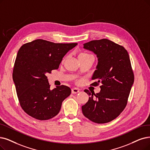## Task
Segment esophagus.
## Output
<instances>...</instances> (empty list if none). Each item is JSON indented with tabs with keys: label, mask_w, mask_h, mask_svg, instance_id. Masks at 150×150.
<instances>
[{
	"label": "esophagus",
	"mask_w": 150,
	"mask_h": 150,
	"mask_svg": "<svg viewBox=\"0 0 150 150\" xmlns=\"http://www.w3.org/2000/svg\"><path fill=\"white\" fill-rule=\"evenodd\" d=\"M78 92H79V90L78 88H72L71 89V93H72L74 94V93H78Z\"/></svg>",
	"instance_id": "1"
}]
</instances>
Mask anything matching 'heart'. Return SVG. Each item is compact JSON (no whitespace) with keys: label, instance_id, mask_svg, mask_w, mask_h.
Segmentation results:
<instances>
[{"label":"heart","instance_id":"heart-1","mask_svg":"<svg viewBox=\"0 0 150 150\" xmlns=\"http://www.w3.org/2000/svg\"><path fill=\"white\" fill-rule=\"evenodd\" d=\"M90 57H93L91 54H90L88 53L87 52H81L79 55V59H84Z\"/></svg>","mask_w":150,"mask_h":150}]
</instances>
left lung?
<instances>
[{
  "label": "left lung",
  "instance_id": "obj_1",
  "mask_svg": "<svg viewBox=\"0 0 150 150\" xmlns=\"http://www.w3.org/2000/svg\"><path fill=\"white\" fill-rule=\"evenodd\" d=\"M83 48L98 57L97 69L92 77L94 82L91 85H101L100 92L96 94L84 90L90 97L82 106V113L95 123L111 122L126 106L134 81L128 52L123 46L106 39L91 40L83 44Z\"/></svg>",
  "mask_w": 150,
  "mask_h": 150
}]
</instances>
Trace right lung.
<instances>
[{"mask_svg":"<svg viewBox=\"0 0 150 150\" xmlns=\"http://www.w3.org/2000/svg\"><path fill=\"white\" fill-rule=\"evenodd\" d=\"M77 45L36 39L20 47L13 79L20 106L28 115L45 121L58 115L71 88L62 85L50 90L46 75L57 69L63 57Z\"/></svg>","mask_w":150,"mask_h":150,"instance_id":"add662e5","label":"right lung"}]
</instances>
